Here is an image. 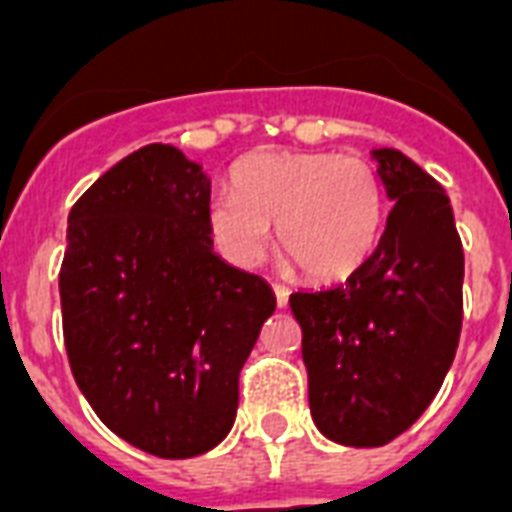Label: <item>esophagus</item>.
<instances>
[{"label":"esophagus","mask_w":512,"mask_h":512,"mask_svg":"<svg viewBox=\"0 0 512 512\" xmlns=\"http://www.w3.org/2000/svg\"><path fill=\"white\" fill-rule=\"evenodd\" d=\"M273 295H276V305H279V308H287L289 289L284 287V284H273Z\"/></svg>","instance_id":"esophagus-1"}]
</instances>
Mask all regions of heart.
Here are the masks:
<instances>
[{
    "label": "heart",
    "instance_id": "b5f03b06",
    "mask_svg": "<svg viewBox=\"0 0 512 512\" xmlns=\"http://www.w3.org/2000/svg\"><path fill=\"white\" fill-rule=\"evenodd\" d=\"M271 223L308 279H348L380 244V175L335 151H255L233 167V191L209 199L207 228L231 263L249 268L271 241Z\"/></svg>",
    "mask_w": 512,
    "mask_h": 512
}]
</instances>
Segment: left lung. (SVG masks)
<instances>
[{"label": "left lung", "instance_id": "obj_1", "mask_svg": "<svg viewBox=\"0 0 512 512\" xmlns=\"http://www.w3.org/2000/svg\"><path fill=\"white\" fill-rule=\"evenodd\" d=\"M393 199L374 255L345 284L295 292L308 404L342 446H382L436 398L462 329L465 255L444 188L396 148H377Z\"/></svg>", "mask_w": 512, "mask_h": 512}]
</instances>
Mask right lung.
Masks as SVG:
<instances>
[{"label": "right lung", "mask_w": 512, "mask_h": 512, "mask_svg": "<svg viewBox=\"0 0 512 512\" xmlns=\"http://www.w3.org/2000/svg\"><path fill=\"white\" fill-rule=\"evenodd\" d=\"M209 180L175 146L138 148L68 212L60 265L74 380L108 430L164 460L228 436L239 372L276 297L212 252Z\"/></svg>", "instance_id": "right-lung-1"}]
</instances>
